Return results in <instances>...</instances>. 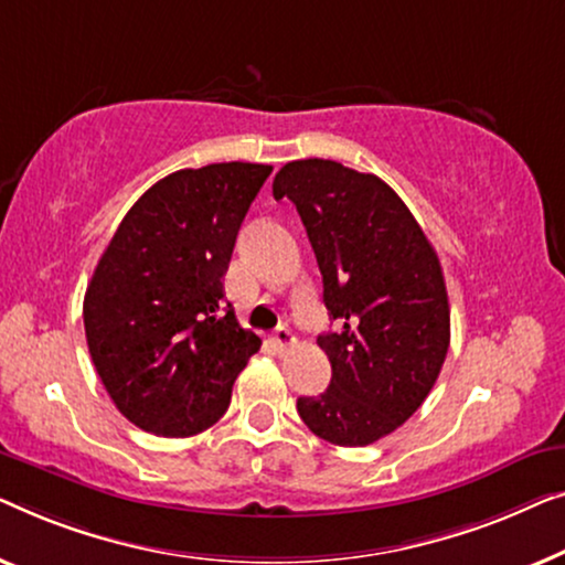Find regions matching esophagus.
<instances>
[{
    "instance_id": "34e87169",
    "label": "esophagus",
    "mask_w": 565,
    "mask_h": 565,
    "mask_svg": "<svg viewBox=\"0 0 565 565\" xmlns=\"http://www.w3.org/2000/svg\"><path fill=\"white\" fill-rule=\"evenodd\" d=\"M294 343H297V335L289 328H276L274 332V345L279 348V351H286V348H291Z\"/></svg>"
}]
</instances>
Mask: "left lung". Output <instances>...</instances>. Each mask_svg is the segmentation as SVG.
Instances as JSON below:
<instances>
[{"mask_svg": "<svg viewBox=\"0 0 565 565\" xmlns=\"http://www.w3.org/2000/svg\"><path fill=\"white\" fill-rule=\"evenodd\" d=\"M274 196L297 206L338 324L317 338L330 386L299 396V417L317 438L363 448L407 423L440 376L450 307L438 253L392 186L338 161L286 163Z\"/></svg>", "mask_w": 565, "mask_h": 565, "instance_id": "obj_1", "label": "left lung"}]
</instances>
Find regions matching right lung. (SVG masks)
<instances>
[{"mask_svg": "<svg viewBox=\"0 0 565 565\" xmlns=\"http://www.w3.org/2000/svg\"><path fill=\"white\" fill-rule=\"evenodd\" d=\"M271 171L233 161L169 173L102 253L84 297L86 345L115 407L140 430L189 438L212 427L258 353L222 276Z\"/></svg>", "mask_w": 565, "mask_h": 565, "instance_id": "obj_1", "label": "right lung"}]
</instances>
